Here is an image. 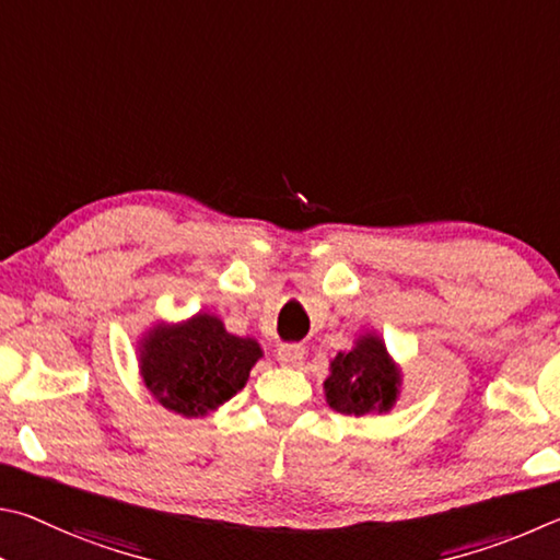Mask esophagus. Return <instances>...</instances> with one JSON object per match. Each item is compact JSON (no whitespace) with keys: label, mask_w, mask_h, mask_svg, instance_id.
I'll use <instances>...</instances> for the list:
<instances>
[{"label":"esophagus","mask_w":560,"mask_h":560,"mask_svg":"<svg viewBox=\"0 0 560 560\" xmlns=\"http://www.w3.org/2000/svg\"><path fill=\"white\" fill-rule=\"evenodd\" d=\"M302 359H305V349L298 345H282L278 349V361L282 366H300Z\"/></svg>","instance_id":"34e87169"}]
</instances>
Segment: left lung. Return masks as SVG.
<instances>
[{
  "mask_svg": "<svg viewBox=\"0 0 560 560\" xmlns=\"http://www.w3.org/2000/svg\"><path fill=\"white\" fill-rule=\"evenodd\" d=\"M327 406L345 416L388 413L404 388V371L376 331H361L354 345L329 361Z\"/></svg>",
  "mask_w": 560,
  "mask_h": 560,
  "instance_id": "1",
  "label": "left lung"
}]
</instances>
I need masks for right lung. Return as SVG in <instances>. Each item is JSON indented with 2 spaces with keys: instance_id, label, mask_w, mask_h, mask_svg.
<instances>
[{
  "instance_id": "1",
  "label": "right lung",
  "mask_w": 560,
  "mask_h": 560,
  "mask_svg": "<svg viewBox=\"0 0 560 560\" xmlns=\"http://www.w3.org/2000/svg\"><path fill=\"white\" fill-rule=\"evenodd\" d=\"M262 359L253 337H235L223 319L196 312L182 322L156 319L137 339V366L156 404L182 418H206L248 384Z\"/></svg>"
}]
</instances>
